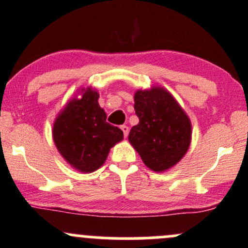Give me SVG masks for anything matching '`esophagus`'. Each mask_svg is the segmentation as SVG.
<instances>
[{"label":"esophagus","instance_id":"1","mask_svg":"<svg viewBox=\"0 0 248 248\" xmlns=\"http://www.w3.org/2000/svg\"><path fill=\"white\" fill-rule=\"evenodd\" d=\"M121 129H122V131H123L124 137L126 138V137L129 136V126H127V125H122Z\"/></svg>","mask_w":248,"mask_h":248}]
</instances>
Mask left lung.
Wrapping results in <instances>:
<instances>
[{"instance_id":"8db88e82","label":"left lung","mask_w":248,"mask_h":248,"mask_svg":"<svg viewBox=\"0 0 248 248\" xmlns=\"http://www.w3.org/2000/svg\"><path fill=\"white\" fill-rule=\"evenodd\" d=\"M134 110L139 123L132 126L129 141L149 169L162 172L184 157L191 143L187 115L167 90L137 91Z\"/></svg>"}]
</instances>
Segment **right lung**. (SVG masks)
Returning a JSON list of instances; mask_svg holds the SVG:
<instances>
[{
	"mask_svg": "<svg viewBox=\"0 0 248 248\" xmlns=\"http://www.w3.org/2000/svg\"><path fill=\"white\" fill-rule=\"evenodd\" d=\"M99 93L82 90L57 116L53 138L61 155L81 172H93L105 163L110 148L123 139V131L109 124L101 108Z\"/></svg>",
	"mask_w": 248,
	"mask_h": 248,
	"instance_id": "obj_1",
	"label": "right lung"
}]
</instances>
